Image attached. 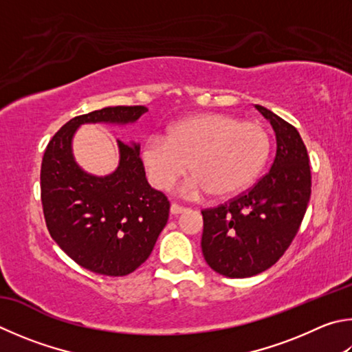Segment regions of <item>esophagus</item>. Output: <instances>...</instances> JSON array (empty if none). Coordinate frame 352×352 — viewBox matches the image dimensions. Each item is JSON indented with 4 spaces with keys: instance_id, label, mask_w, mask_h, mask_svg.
I'll list each match as a JSON object with an SVG mask.
<instances>
[{
    "instance_id": "obj_1",
    "label": "esophagus",
    "mask_w": 352,
    "mask_h": 352,
    "mask_svg": "<svg viewBox=\"0 0 352 352\" xmlns=\"http://www.w3.org/2000/svg\"><path fill=\"white\" fill-rule=\"evenodd\" d=\"M184 210H186V208L182 206V204H178V203H172L170 204V212L174 214V215L182 214V212H184Z\"/></svg>"
}]
</instances>
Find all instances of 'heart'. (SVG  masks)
Instances as JSON below:
<instances>
[{"instance_id":"heart-1","label":"heart","mask_w":352,"mask_h":352,"mask_svg":"<svg viewBox=\"0 0 352 352\" xmlns=\"http://www.w3.org/2000/svg\"><path fill=\"white\" fill-rule=\"evenodd\" d=\"M271 151L270 133L257 121L228 113H197L172 124L166 138L144 143L143 162L152 182L169 189L189 168L188 189L225 198L245 190L263 169Z\"/></svg>"}]
</instances>
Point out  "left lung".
<instances>
[{"label": "left lung", "mask_w": 352, "mask_h": 352, "mask_svg": "<svg viewBox=\"0 0 352 352\" xmlns=\"http://www.w3.org/2000/svg\"><path fill=\"white\" fill-rule=\"evenodd\" d=\"M276 132V158L251 189L201 210V251L215 272L252 277L276 265L298 232L311 197V168L298 131L263 106H255Z\"/></svg>", "instance_id": "obj_1"}]
</instances>
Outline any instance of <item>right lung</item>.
Returning a JSON list of instances; mask_svg holds the SVG:
<instances>
[{
	"label": "right lung",
	"instance_id": "right-lung-1",
	"mask_svg": "<svg viewBox=\"0 0 352 352\" xmlns=\"http://www.w3.org/2000/svg\"><path fill=\"white\" fill-rule=\"evenodd\" d=\"M144 106H115L78 115L50 140L41 163V204L50 237L75 263L95 274L127 276L142 266L169 219V200L146 180L140 146L118 140L111 175L78 168L72 137L82 123H132Z\"/></svg>",
	"mask_w": 352,
	"mask_h": 352
}]
</instances>
